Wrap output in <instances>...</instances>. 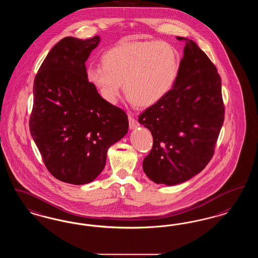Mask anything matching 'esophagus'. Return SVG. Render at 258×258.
<instances>
[{"label": "esophagus", "instance_id": "1", "mask_svg": "<svg viewBox=\"0 0 258 258\" xmlns=\"http://www.w3.org/2000/svg\"><path fill=\"white\" fill-rule=\"evenodd\" d=\"M127 117H128V123H130V130H135L138 126V123L135 120L134 115L133 114H128Z\"/></svg>", "mask_w": 258, "mask_h": 258}]
</instances>
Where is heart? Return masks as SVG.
<instances>
[{
  "mask_svg": "<svg viewBox=\"0 0 258 258\" xmlns=\"http://www.w3.org/2000/svg\"><path fill=\"white\" fill-rule=\"evenodd\" d=\"M178 68L177 52L167 42H123L104 53L103 63H91L86 77L107 103H117L124 83L132 103L151 106L170 92Z\"/></svg>",
  "mask_w": 258,
  "mask_h": 258,
  "instance_id": "heart-1",
  "label": "heart"
}]
</instances>
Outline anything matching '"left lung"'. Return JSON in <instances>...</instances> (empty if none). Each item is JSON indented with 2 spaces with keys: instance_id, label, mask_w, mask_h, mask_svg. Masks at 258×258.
Instances as JSON below:
<instances>
[{
  "instance_id": "obj_1",
  "label": "left lung",
  "mask_w": 258,
  "mask_h": 258,
  "mask_svg": "<svg viewBox=\"0 0 258 258\" xmlns=\"http://www.w3.org/2000/svg\"><path fill=\"white\" fill-rule=\"evenodd\" d=\"M176 39L185 41V47L175 83L138 119L154 138L143 160L145 174L165 185L182 183L206 168L225 116L216 67L195 42Z\"/></svg>"
}]
</instances>
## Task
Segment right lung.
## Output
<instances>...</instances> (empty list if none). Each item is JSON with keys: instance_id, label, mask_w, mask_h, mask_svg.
Returning a JSON list of instances; mask_svg holds the SVG:
<instances>
[{"instance_id": "obj_1", "label": "right lung", "mask_w": 258, "mask_h": 258, "mask_svg": "<svg viewBox=\"0 0 258 258\" xmlns=\"http://www.w3.org/2000/svg\"><path fill=\"white\" fill-rule=\"evenodd\" d=\"M101 37H65L53 46L33 83L31 137L48 171L66 183L93 181L107 150L127 134V116L86 77L85 62Z\"/></svg>"}]
</instances>
